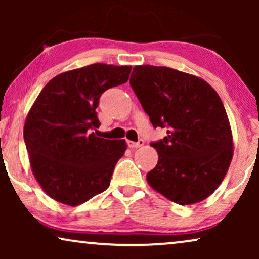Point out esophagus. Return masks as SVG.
I'll use <instances>...</instances> for the list:
<instances>
[{
	"label": "esophagus",
	"mask_w": 259,
	"mask_h": 259,
	"mask_svg": "<svg viewBox=\"0 0 259 259\" xmlns=\"http://www.w3.org/2000/svg\"><path fill=\"white\" fill-rule=\"evenodd\" d=\"M143 145H144V140H139V141H137V143H134V141H128V147H131V148L141 147Z\"/></svg>",
	"instance_id": "34e87169"
}]
</instances>
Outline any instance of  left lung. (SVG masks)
<instances>
[{
	"label": "left lung",
	"instance_id": "8db88e82",
	"mask_svg": "<svg viewBox=\"0 0 259 259\" xmlns=\"http://www.w3.org/2000/svg\"><path fill=\"white\" fill-rule=\"evenodd\" d=\"M130 83L154 127L167 128L152 143L158 164L148 185L179 205L197 204L217 190L233 155L225 107L217 92L192 74L164 66L133 68Z\"/></svg>",
	"mask_w": 259,
	"mask_h": 259
}]
</instances>
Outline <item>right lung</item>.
Instances as JSON below:
<instances>
[{
    "instance_id": "add662e5",
    "label": "right lung",
    "mask_w": 259,
    "mask_h": 259,
    "mask_svg": "<svg viewBox=\"0 0 259 259\" xmlns=\"http://www.w3.org/2000/svg\"><path fill=\"white\" fill-rule=\"evenodd\" d=\"M131 66L93 63L63 72L34 101L23 137L31 172L52 199L76 206L107 190L125 140L97 137L99 99L127 82Z\"/></svg>"
}]
</instances>
